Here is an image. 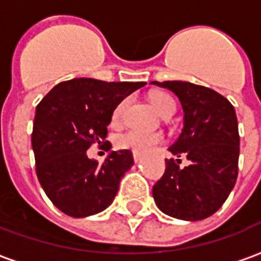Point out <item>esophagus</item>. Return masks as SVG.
I'll return each instance as SVG.
<instances>
[{
    "label": "esophagus",
    "instance_id": "obj_1",
    "mask_svg": "<svg viewBox=\"0 0 261 261\" xmlns=\"http://www.w3.org/2000/svg\"><path fill=\"white\" fill-rule=\"evenodd\" d=\"M133 158H134V162H138V161H140V155L134 153V155H133Z\"/></svg>",
    "mask_w": 261,
    "mask_h": 261
}]
</instances>
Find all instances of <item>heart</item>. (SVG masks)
Here are the masks:
<instances>
[{
    "instance_id": "heart-1",
    "label": "heart",
    "mask_w": 261,
    "mask_h": 261,
    "mask_svg": "<svg viewBox=\"0 0 261 261\" xmlns=\"http://www.w3.org/2000/svg\"><path fill=\"white\" fill-rule=\"evenodd\" d=\"M149 100L152 103L153 108L156 109V112L165 119L170 117L176 112L175 99L165 92H153L149 96ZM128 103H130V99L125 97L114 108L113 114H112V124L119 125L121 123ZM162 141H164V138L161 134L145 133V131L140 130H130L117 136L116 147L120 148V149L131 151L137 155H147V153L152 152L159 144H162Z\"/></svg>"
}]
</instances>
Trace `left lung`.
<instances>
[{"label":"left lung","instance_id":"8db88e82","mask_svg":"<svg viewBox=\"0 0 261 261\" xmlns=\"http://www.w3.org/2000/svg\"><path fill=\"white\" fill-rule=\"evenodd\" d=\"M179 97L185 124L169 151L164 176L152 187L158 208L169 217L200 221L217 213L235 186L239 161L238 119L230 102L218 92L183 81L151 82Z\"/></svg>","mask_w":261,"mask_h":261}]
</instances>
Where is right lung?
Masks as SVG:
<instances>
[{
  "mask_svg": "<svg viewBox=\"0 0 261 261\" xmlns=\"http://www.w3.org/2000/svg\"><path fill=\"white\" fill-rule=\"evenodd\" d=\"M144 85L74 78L60 82L37 105L32 133L36 175L60 211L84 218L112 204L121 177L134 165L133 153L112 151L99 165L86 151L102 142L110 149L105 140L114 108Z\"/></svg>",
  "mask_w": 261,
  "mask_h": 261,
  "instance_id": "obj_1",
  "label": "right lung"
}]
</instances>
